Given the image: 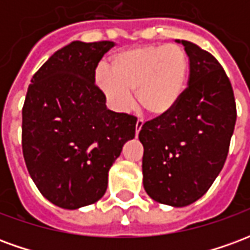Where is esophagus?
<instances>
[{"label": "esophagus", "mask_w": 250, "mask_h": 250, "mask_svg": "<svg viewBox=\"0 0 250 250\" xmlns=\"http://www.w3.org/2000/svg\"><path fill=\"white\" fill-rule=\"evenodd\" d=\"M143 123H145V122H143L142 119H138V122H136V135H138V134H139V131L142 130V127H143Z\"/></svg>", "instance_id": "obj_1"}]
</instances>
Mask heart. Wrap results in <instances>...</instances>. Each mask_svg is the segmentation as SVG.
<instances>
[{
    "label": "heart",
    "mask_w": 250,
    "mask_h": 250,
    "mask_svg": "<svg viewBox=\"0 0 250 250\" xmlns=\"http://www.w3.org/2000/svg\"><path fill=\"white\" fill-rule=\"evenodd\" d=\"M188 62L178 45H143L115 55L111 72L100 68L96 83L116 111L132 104L131 92L142 108L152 116H163L177 105L186 89Z\"/></svg>",
    "instance_id": "heart-1"
}]
</instances>
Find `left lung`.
<instances>
[{"mask_svg":"<svg viewBox=\"0 0 250 250\" xmlns=\"http://www.w3.org/2000/svg\"><path fill=\"white\" fill-rule=\"evenodd\" d=\"M188 57L184 96L168 114L146 122L143 186L159 204L182 208L204 195L225 165L237 119L230 80L218 60L182 40Z\"/></svg>","mask_w":250,"mask_h":250,"instance_id":"obj_1","label":"left lung"}]
</instances>
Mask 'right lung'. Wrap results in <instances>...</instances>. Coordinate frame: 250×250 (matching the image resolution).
<instances>
[{"label":"right lung","mask_w":250,"mask_h":250,"mask_svg":"<svg viewBox=\"0 0 250 250\" xmlns=\"http://www.w3.org/2000/svg\"><path fill=\"white\" fill-rule=\"evenodd\" d=\"M112 41H73L36 72L22 107V154L40 193L62 209L102 198L136 118L107 109L95 69Z\"/></svg>","instance_id":"right-lung-1"}]
</instances>
